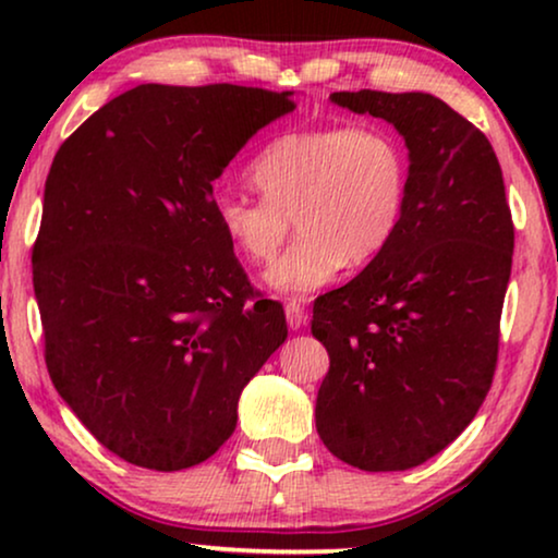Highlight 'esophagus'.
<instances>
[{"label": "esophagus", "mask_w": 558, "mask_h": 558, "mask_svg": "<svg viewBox=\"0 0 558 558\" xmlns=\"http://www.w3.org/2000/svg\"><path fill=\"white\" fill-rule=\"evenodd\" d=\"M284 312H287L289 330H300V327H304V323H307V315H304V310L296 302H289Z\"/></svg>", "instance_id": "1"}]
</instances>
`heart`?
I'll list each match as a JSON object with an SVG mask.
<instances>
[{"label": "heart", "instance_id": "b5f03b06", "mask_svg": "<svg viewBox=\"0 0 558 558\" xmlns=\"http://www.w3.org/2000/svg\"><path fill=\"white\" fill-rule=\"evenodd\" d=\"M262 197L218 195L213 218L248 264L277 256L289 226L302 235L264 274L266 287L304 300L342 271L391 246L409 203V155L376 124H335L287 132L251 165Z\"/></svg>", "mask_w": 558, "mask_h": 558}]
</instances>
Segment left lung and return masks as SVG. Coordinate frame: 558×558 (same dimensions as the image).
<instances>
[{
    "label": "left lung",
    "mask_w": 558,
    "mask_h": 558,
    "mask_svg": "<svg viewBox=\"0 0 558 558\" xmlns=\"http://www.w3.org/2000/svg\"><path fill=\"white\" fill-rule=\"evenodd\" d=\"M330 101L403 136L411 187L391 246L315 302L312 335L330 355L317 434L357 470H411L452 445L490 391L513 264L506 185L487 136L437 96Z\"/></svg>",
    "instance_id": "obj_1"
}]
</instances>
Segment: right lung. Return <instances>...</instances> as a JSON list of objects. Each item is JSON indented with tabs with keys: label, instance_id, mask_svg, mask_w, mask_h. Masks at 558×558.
Masks as SVG:
<instances>
[{
	"label": "right lung",
	"instance_id": "add662e5",
	"mask_svg": "<svg viewBox=\"0 0 558 558\" xmlns=\"http://www.w3.org/2000/svg\"><path fill=\"white\" fill-rule=\"evenodd\" d=\"M292 90L142 83L60 144L33 281L50 378L83 426L136 468L218 452L239 399L287 340L213 218V182Z\"/></svg>",
	"mask_w": 558,
	"mask_h": 558
}]
</instances>
